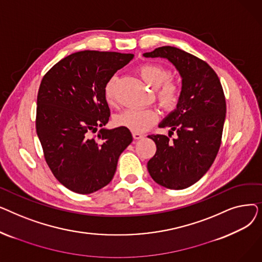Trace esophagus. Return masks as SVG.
Masks as SVG:
<instances>
[{"mask_svg":"<svg viewBox=\"0 0 262 262\" xmlns=\"http://www.w3.org/2000/svg\"><path fill=\"white\" fill-rule=\"evenodd\" d=\"M133 137L135 140H139L141 138H143V135L140 133H137V132H133Z\"/></svg>","mask_w":262,"mask_h":262,"instance_id":"esophagus-1","label":"esophagus"}]
</instances>
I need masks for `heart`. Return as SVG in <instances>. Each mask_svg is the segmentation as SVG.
Listing matches in <instances>:
<instances>
[{"instance_id":"1","label":"heart","mask_w":262,"mask_h":262,"mask_svg":"<svg viewBox=\"0 0 262 262\" xmlns=\"http://www.w3.org/2000/svg\"><path fill=\"white\" fill-rule=\"evenodd\" d=\"M139 73L145 82L157 89L158 100L164 108L173 109L180 102L181 89L173 82L168 81L171 73L162 66L145 63L140 67ZM117 78H109L104 87V95L108 103L115 101V85ZM158 120V113L154 109H126L115 117V124L124 126L133 132L142 133L148 129Z\"/></svg>"}]
</instances>
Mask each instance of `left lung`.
Instances as JSON below:
<instances>
[{"instance_id": "obj_1", "label": "left lung", "mask_w": 262, "mask_h": 262, "mask_svg": "<svg viewBox=\"0 0 262 262\" xmlns=\"http://www.w3.org/2000/svg\"><path fill=\"white\" fill-rule=\"evenodd\" d=\"M143 56L169 60L182 77L180 102L159 123L172 134L175 130L177 138L170 141L164 135L148 136L157 149L147 170L162 187L186 189L210 169L221 145L226 116L223 88L207 62L181 49L161 47Z\"/></svg>"}]
</instances>
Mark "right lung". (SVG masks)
I'll use <instances>...</instances> for the list:
<instances>
[{
  "instance_id": "1",
  "label": "right lung",
  "mask_w": 262,
  "mask_h": 262,
  "mask_svg": "<svg viewBox=\"0 0 262 262\" xmlns=\"http://www.w3.org/2000/svg\"><path fill=\"white\" fill-rule=\"evenodd\" d=\"M133 57L117 52H76L53 66L41 80L38 138L54 176L75 193H93L112 182L120 155L133 141L127 127H104L110 117L105 84Z\"/></svg>"
}]
</instances>
